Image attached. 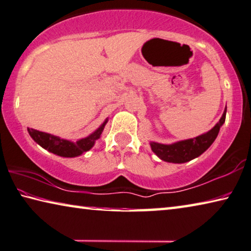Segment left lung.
Listing matches in <instances>:
<instances>
[{
	"label": "left lung",
	"instance_id": "obj_1",
	"mask_svg": "<svg viewBox=\"0 0 251 251\" xmlns=\"http://www.w3.org/2000/svg\"><path fill=\"white\" fill-rule=\"evenodd\" d=\"M226 112H227V106H226L219 122L206 133L198 135L196 138L188 139V140L171 143V145L151 142V149L163 161L172 163H184L190 161V160L202 154L216 140L217 135L219 133L220 126L225 123Z\"/></svg>",
	"mask_w": 251,
	"mask_h": 251
}]
</instances>
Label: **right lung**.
Here are the masks:
<instances>
[{"label":"right lung","mask_w":251,"mask_h":251,"mask_svg":"<svg viewBox=\"0 0 251 251\" xmlns=\"http://www.w3.org/2000/svg\"><path fill=\"white\" fill-rule=\"evenodd\" d=\"M106 122H108V119L102 123L100 128L90 134L89 137L80 139V140H77L76 142L64 140V139H60L59 137H55V135L41 132V131L34 129L27 128V131L33 140L42 148H44L45 150L50 151V152L56 155H60V157L75 158L91 149L94 146V143H96V140L100 138Z\"/></svg>","instance_id":"right-lung-1"}]
</instances>
